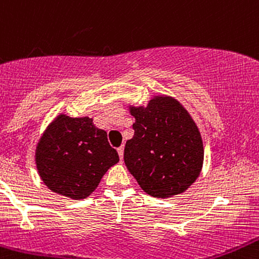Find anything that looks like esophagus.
<instances>
[{
	"label": "esophagus",
	"instance_id": "1",
	"mask_svg": "<svg viewBox=\"0 0 259 259\" xmlns=\"http://www.w3.org/2000/svg\"><path fill=\"white\" fill-rule=\"evenodd\" d=\"M118 155H119V158H120V160H123V157H124V146H120L118 149Z\"/></svg>",
	"mask_w": 259,
	"mask_h": 259
}]
</instances>
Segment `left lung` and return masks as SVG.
<instances>
[{"mask_svg":"<svg viewBox=\"0 0 259 259\" xmlns=\"http://www.w3.org/2000/svg\"><path fill=\"white\" fill-rule=\"evenodd\" d=\"M134 136L124 162L144 192L155 198L184 193L199 177L204 147L200 132L176 98L155 96L146 107H129Z\"/></svg>","mask_w":259,"mask_h":259,"instance_id":"1","label":"left lung"}]
</instances>
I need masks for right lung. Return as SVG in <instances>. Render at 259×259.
Instances as JSON below:
<instances>
[{
	"instance_id": "right-lung-1",
	"label": "right lung",
	"mask_w": 259,
	"mask_h": 259,
	"mask_svg": "<svg viewBox=\"0 0 259 259\" xmlns=\"http://www.w3.org/2000/svg\"><path fill=\"white\" fill-rule=\"evenodd\" d=\"M119 162L107 133L93 119L56 116L42 133L35 149L39 176L51 192L75 199L87 198L102 177Z\"/></svg>"
}]
</instances>
